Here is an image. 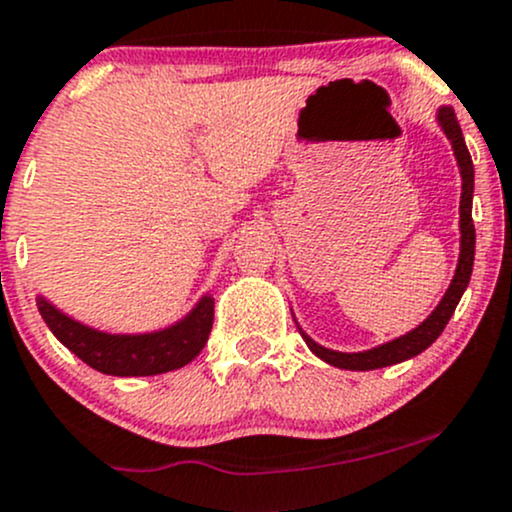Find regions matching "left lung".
Here are the masks:
<instances>
[{
    "mask_svg": "<svg viewBox=\"0 0 512 512\" xmlns=\"http://www.w3.org/2000/svg\"><path fill=\"white\" fill-rule=\"evenodd\" d=\"M437 122L442 126V131L447 134V139L452 141L456 166L461 173V202H459V263H456V271L452 283H449L447 293L439 300V305L434 307L432 315L425 322L417 324L415 329H410L408 334L398 339H390V342L373 346L366 351H334L327 346L317 344L315 339L307 337L300 329L302 339L310 346V351L315 356H320L322 361H327L329 366L346 368V371H373V368L393 366L400 361H408L412 356L422 354V351L430 346L439 334L444 332L447 322L452 320L456 305H459L461 295H464L466 285L471 280V271H474V251H476V229L474 219H471V200H474V163H471L469 148L464 144V134H461V126L456 122V114L452 107H439L437 109Z\"/></svg>",
    "mask_w": 512,
    "mask_h": 512,
    "instance_id": "obj_1",
    "label": "left lung"
}]
</instances>
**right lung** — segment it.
<instances>
[{
  "instance_id": "right-lung-1",
  "label": "right lung",
  "mask_w": 512,
  "mask_h": 512,
  "mask_svg": "<svg viewBox=\"0 0 512 512\" xmlns=\"http://www.w3.org/2000/svg\"><path fill=\"white\" fill-rule=\"evenodd\" d=\"M36 305L58 342L107 376H156L183 368L207 344L214 322V298L210 293L202 295L183 320L144 334H109L92 329L60 312L43 295H38Z\"/></svg>"
}]
</instances>
